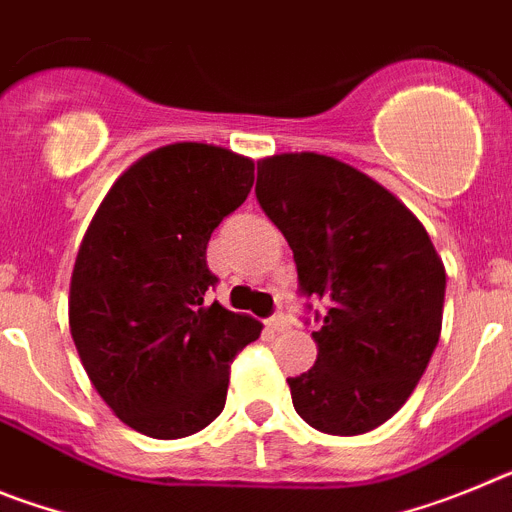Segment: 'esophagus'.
Masks as SVG:
<instances>
[{
  "mask_svg": "<svg viewBox=\"0 0 512 512\" xmlns=\"http://www.w3.org/2000/svg\"><path fill=\"white\" fill-rule=\"evenodd\" d=\"M269 330H274V333H282V330H287V318H284V315H274V318L269 320Z\"/></svg>",
  "mask_w": 512,
  "mask_h": 512,
  "instance_id": "1",
  "label": "esophagus"
}]
</instances>
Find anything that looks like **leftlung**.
Instances as JSON below:
<instances>
[{"label":"left lung","mask_w":512,"mask_h":512,"mask_svg":"<svg viewBox=\"0 0 512 512\" xmlns=\"http://www.w3.org/2000/svg\"><path fill=\"white\" fill-rule=\"evenodd\" d=\"M256 197L295 253L300 292L325 302L315 366L287 379L297 415L330 436L374 431L413 395L441 336V256L395 194L338 158H264Z\"/></svg>","instance_id":"obj_1"}]
</instances>
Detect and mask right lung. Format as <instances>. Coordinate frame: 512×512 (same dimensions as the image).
<instances>
[{
  "mask_svg": "<svg viewBox=\"0 0 512 512\" xmlns=\"http://www.w3.org/2000/svg\"><path fill=\"white\" fill-rule=\"evenodd\" d=\"M253 161L207 143L138 158L94 212L69 292L79 359L112 413L151 438L202 431L225 408L230 361L261 336L251 315L207 305V243L246 202Z\"/></svg>",
  "mask_w": 512,
  "mask_h": 512,
  "instance_id": "add662e5",
  "label": "right lung"
}]
</instances>
